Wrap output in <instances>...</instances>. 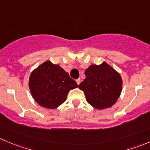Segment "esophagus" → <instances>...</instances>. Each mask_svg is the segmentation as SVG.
<instances>
[{
    "label": "esophagus",
    "instance_id": "34e87169",
    "mask_svg": "<svg viewBox=\"0 0 150 150\" xmlns=\"http://www.w3.org/2000/svg\"><path fill=\"white\" fill-rule=\"evenodd\" d=\"M81 80L80 79V78H78V79H77V80H76V82H77V83L78 84V85H79L80 83H81Z\"/></svg>",
    "mask_w": 150,
    "mask_h": 150
}]
</instances>
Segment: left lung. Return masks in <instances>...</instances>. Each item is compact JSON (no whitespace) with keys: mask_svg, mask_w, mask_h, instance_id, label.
<instances>
[{"mask_svg":"<svg viewBox=\"0 0 150 150\" xmlns=\"http://www.w3.org/2000/svg\"><path fill=\"white\" fill-rule=\"evenodd\" d=\"M86 78L78 86L83 91L87 102L98 110L114 105L120 96L122 80L110 65L103 62L92 64L85 71Z\"/></svg>","mask_w":150,"mask_h":150,"instance_id":"8db88e82","label":"left lung"}]
</instances>
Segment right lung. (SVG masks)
<instances>
[{
	"instance_id": "obj_1",
	"label": "right lung",
	"mask_w": 150,
	"mask_h": 150,
	"mask_svg": "<svg viewBox=\"0 0 150 150\" xmlns=\"http://www.w3.org/2000/svg\"><path fill=\"white\" fill-rule=\"evenodd\" d=\"M28 84L36 103L50 109L59 107L66 100L68 92L78 86L63 68L49 61L31 72Z\"/></svg>"
}]
</instances>
